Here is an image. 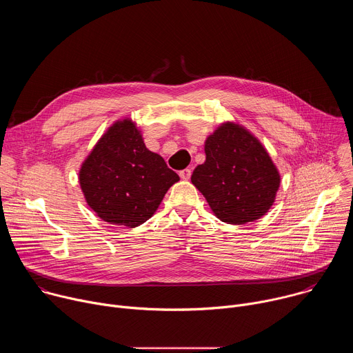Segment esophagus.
Returning <instances> with one entry per match:
<instances>
[{"instance_id":"obj_1","label":"esophagus","mask_w":353,"mask_h":353,"mask_svg":"<svg viewBox=\"0 0 353 353\" xmlns=\"http://www.w3.org/2000/svg\"><path fill=\"white\" fill-rule=\"evenodd\" d=\"M179 174H180V177H181L183 180H188V179L191 177V170H190V169H184V170H181Z\"/></svg>"}]
</instances>
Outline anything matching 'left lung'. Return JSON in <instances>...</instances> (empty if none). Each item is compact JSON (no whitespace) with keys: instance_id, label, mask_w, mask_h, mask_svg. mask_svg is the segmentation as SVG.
<instances>
[{"instance_id":"left-lung-1","label":"left lung","mask_w":353,"mask_h":353,"mask_svg":"<svg viewBox=\"0 0 353 353\" xmlns=\"http://www.w3.org/2000/svg\"><path fill=\"white\" fill-rule=\"evenodd\" d=\"M205 162L191 183L222 222L243 225L272 207L281 176L267 149L244 127L225 123L205 141Z\"/></svg>"}]
</instances>
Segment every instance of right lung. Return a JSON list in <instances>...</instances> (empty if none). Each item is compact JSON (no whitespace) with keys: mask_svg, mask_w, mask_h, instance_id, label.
Segmentation results:
<instances>
[{"mask_svg":"<svg viewBox=\"0 0 353 353\" xmlns=\"http://www.w3.org/2000/svg\"><path fill=\"white\" fill-rule=\"evenodd\" d=\"M179 180L163 158L145 146L130 119L116 121L102 135L79 170L88 205L105 222L127 228L152 216Z\"/></svg>","mask_w":353,"mask_h":353,"instance_id":"add662e5","label":"right lung"}]
</instances>
